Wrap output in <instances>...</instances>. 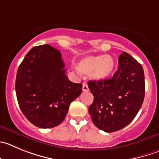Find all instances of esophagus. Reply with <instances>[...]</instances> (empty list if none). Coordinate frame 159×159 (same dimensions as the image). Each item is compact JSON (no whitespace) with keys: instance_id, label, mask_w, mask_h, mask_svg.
<instances>
[{"instance_id":"obj_1","label":"esophagus","mask_w":159,"mask_h":159,"mask_svg":"<svg viewBox=\"0 0 159 159\" xmlns=\"http://www.w3.org/2000/svg\"><path fill=\"white\" fill-rule=\"evenodd\" d=\"M83 90H84V91H88L89 90L88 85H87L86 83H84V84H83Z\"/></svg>"}]
</instances>
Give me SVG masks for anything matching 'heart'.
Instances as JSON below:
<instances>
[{
    "label": "heart",
    "instance_id": "heart-1",
    "mask_svg": "<svg viewBox=\"0 0 159 159\" xmlns=\"http://www.w3.org/2000/svg\"><path fill=\"white\" fill-rule=\"evenodd\" d=\"M76 67L81 73H90L94 80L104 81L113 73L116 61L111 55H90L80 60Z\"/></svg>",
    "mask_w": 159,
    "mask_h": 159
}]
</instances>
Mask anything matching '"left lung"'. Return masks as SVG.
<instances>
[{
  "mask_svg": "<svg viewBox=\"0 0 159 159\" xmlns=\"http://www.w3.org/2000/svg\"><path fill=\"white\" fill-rule=\"evenodd\" d=\"M88 87L93 95L89 107L93 124L107 133L118 131L132 122L142 106L145 92L143 67L123 51L112 78L90 80Z\"/></svg>",
  "mask_w": 159,
  "mask_h": 159,
  "instance_id": "left-lung-1",
  "label": "left lung"
}]
</instances>
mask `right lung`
I'll list each match as a JSON object with an SVG mask.
<instances>
[{"mask_svg":"<svg viewBox=\"0 0 159 159\" xmlns=\"http://www.w3.org/2000/svg\"><path fill=\"white\" fill-rule=\"evenodd\" d=\"M61 52L51 45L32 48L19 66L16 92L21 111L34 126L52 128L62 122L82 84L69 80Z\"/></svg>","mask_w":159,"mask_h":159,"instance_id":"obj_1","label":"right lung"}]
</instances>
